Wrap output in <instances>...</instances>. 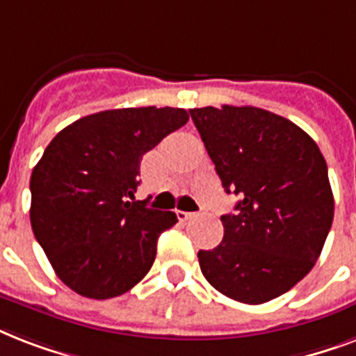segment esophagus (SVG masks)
I'll return each mask as SVG.
<instances>
[{
	"mask_svg": "<svg viewBox=\"0 0 356 356\" xmlns=\"http://www.w3.org/2000/svg\"><path fill=\"white\" fill-rule=\"evenodd\" d=\"M195 214L194 212H184V211H177V218L181 220V222H186V220H190V218H194Z\"/></svg>",
	"mask_w": 356,
	"mask_h": 356,
	"instance_id": "obj_1",
	"label": "esophagus"
}]
</instances>
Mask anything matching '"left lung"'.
I'll list each match as a JSON object with an SVG mask.
<instances>
[{"instance_id":"1","label":"left lung","mask_w":356,"mask_h":356,"mask_svg":"<svg viewBox=\"0 0 356 356\" xmlns=\"http://www.w3.org/2000/svg\"><path fill=\"white\" fill-rule=\"evenodd\" d=\"M227 194L223 240L197 253L218 292L248 305L279 298L320 257L334 216L327 162L290 120L257 107L190 108Z\"/></svg>"}]
</instances>
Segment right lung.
<instances>
[{
  "mask_svg": "<svg viewBox=\"0 0 356 356\" xmlns=\"http://www.w3.org/2000/svg\"><path fill=\"white\" fill-rule=\"evenodd\" d=\"M188 122L184 108H114L64 127L31 173V227L58 279L79 296L129 292L155 262L175 212L134 201L140 161Z\"/></svg>",
  "mask_w": 356,
  "mask_h": 356,
  "instance_id": "obj_1",
  "label": "right lung"
}]
</instances>
